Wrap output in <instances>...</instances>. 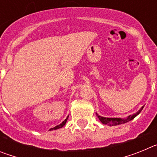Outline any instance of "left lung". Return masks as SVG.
<instances>
[{
	"mask_svg": "<svg viewBox=\"0 0 157 157\" xmlns=\"http://www.w3.org/2000/svg\"><path fill=\"white\" fill-rule=\"evenodd\" d=\"M144 106H142L138 112L134 113L133 115H130V116H127V118H108V117H103V116H101L98 114V113H96L97 116H98V119L100 120V121L101 123L105 124V125H109V126H116V125H120V124H123V123H126L127 122L130 121V120H132L133 119L136 117V116H138L140 112H141V110L143 109Z\"/></svg>",
	"mask_w": 157,
	"mask_h": 157,
	"instance_id": "8db88e82",
	"label": "left lung"
}]
</instances>
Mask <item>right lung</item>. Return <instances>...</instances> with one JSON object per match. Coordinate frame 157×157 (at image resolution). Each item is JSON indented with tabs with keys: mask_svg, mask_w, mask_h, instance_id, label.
I'll list each match as a JSON object with an SVG mask.
<instances>
[{
	"mask_svg": "<svg viewBox=\"0 0 157 157\" xmlns=\"http://www.w3.org/2000/svg\"><path fill=\"white\" fill-rule=\"evenodd\" d=\"M67 118H68V116H67V117L66 118V119H65L64 120H63V122H62L61 123H60V124H59V125H57V126H56V127H53V128H52V129H50V130H57V129H59V128H62V127H63V126L65 125V124H66V122H67Z\"/></svg>",
	"mask_w": 157,
	"mask_h": 157,
	"instance_id": "add662e5",
	"label": "right lung"
}]
</instances>
